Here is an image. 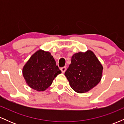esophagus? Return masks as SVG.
Masks as SVG:
<instances>
[{"instance_id":"esophagus-1","label":"esophagus","mask_w":124,"mask_h":124,"mask_svg":"<svg viewBox=\"0 0 124 124\" xmlns=\"http://www.w3.org/2000/svg\"><path fill=\"white\" fill-rule=\"evenodd\" d=\"M61 70L62 73H65V72L66 71V67H62V68H61Z\"/></svg>"}]
</instances>
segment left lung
<instances>
[{
  "label": "left lung",
  "mask_w": 124,
  "mask_h": 124,
  "mask_svg": "<svg viewBox=\"0 0 124 124\" xmlns=\"http://www.w3.org/2000/svg\"><path fill=\"white\" fill-rule=\"evenodd\" d=\"M103 69L95 54L88 50L74 54L65 75L73 90L83 93L89 92L100 82Z\"/></svg>",
  "instance_id": "left-lung-1"
}]
</instances>
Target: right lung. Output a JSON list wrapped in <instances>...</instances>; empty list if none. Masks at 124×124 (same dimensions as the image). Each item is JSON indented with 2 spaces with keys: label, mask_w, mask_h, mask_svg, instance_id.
<instances>
[{
  "label": "right lung",
  "mask_w": 124,
  "mask_h": 124,
  "mask_svg": "<svg viewBox=\"0 0 124 124\" xmlns=\"http://www.w3.org/2000/svg\"><path fill=\"white\" fill-rule=\"evenodd\" d=\"M61 71L49 52L39 49L31 56L23 69V75L32 89L43 92L51 86Z\"/></svg>",
  "instance_id": "obj_1"
}]
</instances>
